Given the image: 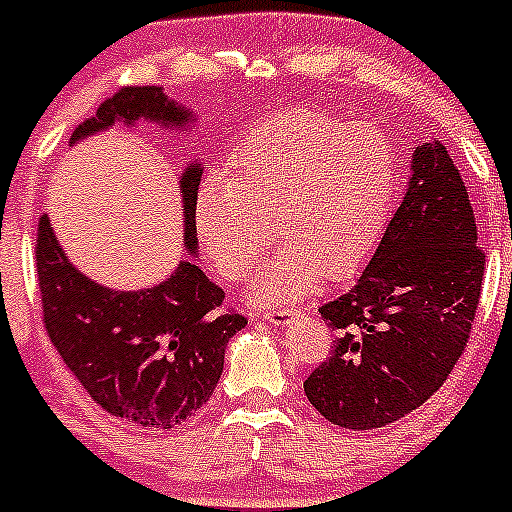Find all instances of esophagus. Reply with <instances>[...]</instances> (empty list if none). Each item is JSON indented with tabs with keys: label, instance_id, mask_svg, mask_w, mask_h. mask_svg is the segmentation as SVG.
<instances>
[{
	"label": "esophagus",
	"instance_id": "1",
	"mask_svg": "<svg viewBox=\"0 0 512 512\" xmlns=\"http://www.w3.org/2000/svg\"><path fill=\"white\" fill-rule=\"evenodd\" d=\"M290 315H295L293 305H275V308H265V310H262V318H265V321L280 323V326L290 321Z\"/></svg>",
	"mask_w": 512,
	"mask_h": 512
}]
</instances>
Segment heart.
Returning <instances> with one entry per match:
<instances>
[{"mask_svg": "<svg viewBox=\"0 0 512 512\" xmlns=\"http://www.w3.org/2000/svg\"><path fill=\"white\" fill-rule=\"evenodd\" d=\"M396 156L374 126L288 111L234 148L194 202L204 255L227 280L245 278L275 232L285 247L257 278V298L285 300L321 278H343L379 247L394 209Z\"/></svg>", "mask_w": 512, "mask_h": 512, "instance_id": "1", "label": "heart"}]
</instances>
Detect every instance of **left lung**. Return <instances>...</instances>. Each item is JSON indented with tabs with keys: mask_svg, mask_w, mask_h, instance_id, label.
I'll use <instances>...</instances> for the list:
<instances>
[{
	"mask_svg": "<svg viewBox=\"0 0 512 512\" xmlns=\"http://www.w3.org/2000/svg\"><path fill=\"white\" fill-rule=\"evenodd\" d=\"M482 272L470 189L447 148L424 143L364 275L318 308L336 341L305 379L310 404L353 432L422 407L465 353Z\"/></svg>",
	"mask_w": 512,
	"mask_h": 512,
	"instance_id": "left-lung-1",
	"label": "left lung"
}]
</instances>
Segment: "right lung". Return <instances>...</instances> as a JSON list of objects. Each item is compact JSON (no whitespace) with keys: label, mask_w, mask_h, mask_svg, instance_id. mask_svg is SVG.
Masks as SVG:
<instances>
[{"label":"right lung","mask_w":512,"mask_h":512,"mask_svg":"<svg viewBox=\"0 0 512 512\" xmlns=\"http://www.w3.org/2000/svg\"><path fill=\"white\" fill-rule=\"evenodd\" d=\"M138 118L181 126L189 113L169 103L159 85H131L105 98L95 116L75 128L73 141ZM199 181V166L181 176L189 252L197 245ZM35 267L47 336L105 412L138 427L174 429L209 401L222 376L227 341L247 318L224 305V290L202 267L181 262L166 283L133 293L103 288L70 265L47 214L37 222Z\"/></svg>","instance_id":"right-lung-1"}]
</instances>
